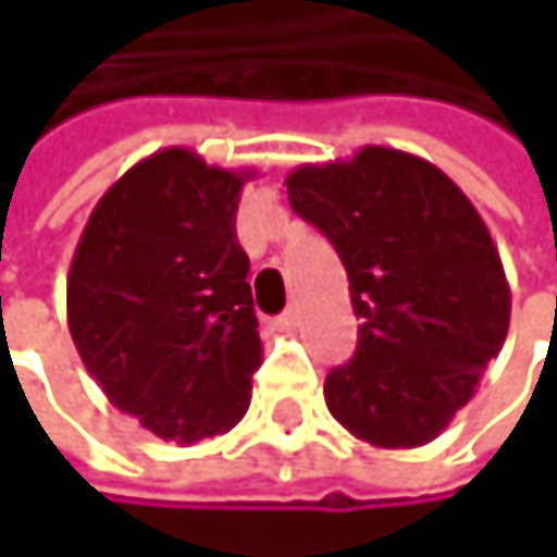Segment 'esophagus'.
<instances>
[{
	"mask_svg": "<svg viewBox=\"0 0 557 557\" xmlns=\"http://www.w3.org/2000/svg\"><path fill=\"white\" fill-rule=\"evenodd\" d=\"M277 325L280 329H296L299 325V309H286L277 319Z\"/></svg>",
	"mask_w": 557,
	"mask_h": 557,
	"instance_id": "1",
	"label": "esophagus"
}]
</instances>
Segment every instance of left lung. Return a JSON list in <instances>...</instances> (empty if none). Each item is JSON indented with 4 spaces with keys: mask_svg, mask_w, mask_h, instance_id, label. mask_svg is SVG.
Masks as SVG:
<instances>
[{
    "mask_svg": "<svg viewBox=\"0 0 557 557\" xmlns=\"http://www.w3.org/2000/svg\"><path fill=\"white\" fill-rule=\"evenodd\" d=\"M289 206L338 251L358 351L325 377L329 412L374 448L438 438L509 332L497 245L451 176L368 145L286 176Z\"/></svg>",
    "mask_w": 557,
    "mask_h": 557,
    "instance_id": "8db88e82",
    "label": "left lung"
}]
</instances>
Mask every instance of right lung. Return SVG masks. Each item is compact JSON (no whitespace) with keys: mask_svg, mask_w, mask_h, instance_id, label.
<instances>
[{"mask_svg":"<svg viewBox=\"0 0 557 557\" xmlns=\"http://www.w3.org/2000/svg\"><path fill=\"white\" fill-rule=\"evenodd\" d=\"M251 176L164 148L102 193L70 261L66 325L89 377L176 445L238 425L261 368L235 235Z\"/></svg>","mask_w":557,"mask_h":557,"instance_id":"add662e5","label":"right lung"}]
</instances>
